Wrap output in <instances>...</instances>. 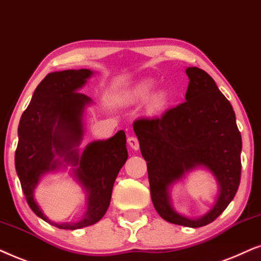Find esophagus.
Segmentation results:
<instances>
[{
  "label": "esophagus",
  "instance_id": "34e87169",
  "mask_svg": "<svg viewBox=\"0 0 261 261\" xmlns=\"http://www.w3.org/2000/svg\"><path fill=\"white\" fill-rule=\"evenodd\" d=\"M127 143L130 145V148L134 149V150H138V149H140V142H138L137 137L130 136L127 138Z\"/></svg>",
  "mask_w": 261,
  "mask_h": 261
}]
</instances>
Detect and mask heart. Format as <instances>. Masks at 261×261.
Wrapping results in <instances>:
<instances>
[{
  "label": "heart",
  "mask_w": 261,
  "mask_h": 261,
  "mask_svg": "<svg viewBox=\"0 0 261 261\" xmlns=\"http://www.w3.org/2000/svg\"><path fill=\"white\" fill-rule=\"evenodd\" d=\"M155 87V81L151 79H144L142 80L135 85V87L133 89L128 92L127 94V100L128 101H133V102H140L143 101V100L148 99L149 95L151 94L152 89ZM167 101V93L166 92H159L151 98L150 105L152 109H160L165 105Z\"/></svg>",
  "instance_id": "heart-1"
}]
</instances>
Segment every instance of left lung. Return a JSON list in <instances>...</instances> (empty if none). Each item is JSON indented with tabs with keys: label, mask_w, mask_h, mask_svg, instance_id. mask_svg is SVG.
Instances as JSON below:
<instances>
[{
	"label": "left lung",
	"mask_w": 261,
	"mask_h": 261,
	"mask_svg": "<svg viewBox=\"0 0 261 261\" xmlns=\"http://www.w3.org/2000/svg\"><path fill=\"white\" fill-rule=\"evenodd\" d=\"M186 101L161 117L135 120L134 130L147 161L151 200L167 222L199 228L216 220L234 199L241 179L242 141L234 110L206 71L186 69ZM205 166L220 186L215 205L192 220L176 213L169 189L187 171Z\"/></svg>",
	"instance_id": "obj_1"
}]
</instances>
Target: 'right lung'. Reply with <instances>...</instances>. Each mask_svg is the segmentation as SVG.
Returning <instances> with one entry per match:
<instances>
[{
  "label": "right lung",
  "instance_id": "obj_1",
  "mask_svg": "<svg viewBox=\"0 0 261 261\" xmlns=\"http://www.w3.org/2000/svg\"><path fill=\"white\" fill-rule=\"evenodd\" d=\"M92 75L89 69H80L45 76L17 128L15 168L27 203L37 216L60 229L75 230L101 220L110 206L113 184L128 156L124 131L106 141L92 142L82 154L79 152L83 111L92 102L79 90ZM68 164L74 166L75 177L87 191V211L75 224H56L42 214L33 193L45 172Z\"/></svg>",
  "mask_w": 261,
  "mask_h": 261
}]
</instances>
